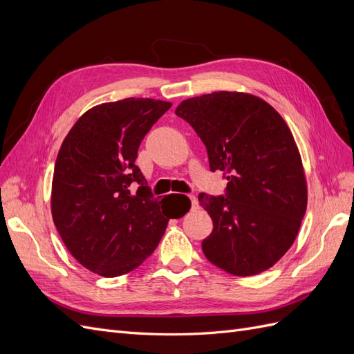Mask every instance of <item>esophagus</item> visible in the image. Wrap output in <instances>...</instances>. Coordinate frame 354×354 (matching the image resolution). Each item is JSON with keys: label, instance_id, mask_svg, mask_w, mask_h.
Listing matches in <instances>:
<instances>
[{"label": "esophagus", "instance_id": "esophagus-1", "mask_svg": "<svg viewBox=\"0 0 354 354\" xmlns=\"http://www.w3.org/2000/svg\"><path fill=\"white\" fill-rule=\"evenodd\" d=\"M189 199H190V202H192V208H196V207H198V199H196V196L189 195Z\"/></svg>", "mask_w": 354, "mask_h": 354}]
</instances>
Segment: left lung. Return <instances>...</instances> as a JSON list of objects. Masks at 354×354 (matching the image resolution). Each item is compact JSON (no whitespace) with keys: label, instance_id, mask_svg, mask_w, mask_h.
I'll return each mask as SVG.
<instances>
[{"label":"left lung","instance_id":"left-lung-1","mask_svg":"<svg viewBox=\"0 0 354 354\" xmlns=\"http://www.w3.org/2000/svg\"><path fill=\"white\" fill-rule=\"evenodd\" d=\"M207 147L209 169L223 171L226 194H199L212 218L202 241L208 261L234 276L261 273L294 243L307 208L298 147L283 118L252 94L217 91L176 109Z\"/></svg>","mask_w":354,"mask_h":354}]
</instances>
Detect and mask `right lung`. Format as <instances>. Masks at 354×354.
<instances>
[{
    "label": "right lung",
    "instance_id": "add662e5",
    "mask_svg": "<svg viewBox=\"0 0 354 354\" xmlns=\"http://www.w3.org/2000/svg\"><path fill=\"white\" fill-rule=\"evenodd\" d=\"M169 108V102L134 97L94 106L62 143L53 221L69 252L100 276L134 270L155 251L169 218L183 216L173 202L153 196L136 165L138 146ZM133 183L139 185L136 194Z\"/></svg>",
    "mask_w": 354,
    "mask_h": 354
}]
</instances>
